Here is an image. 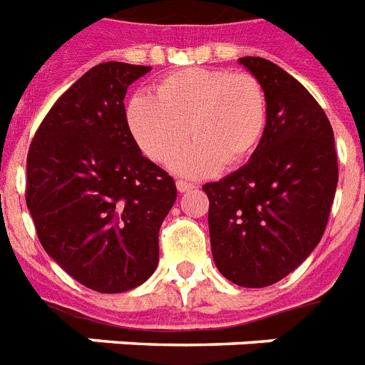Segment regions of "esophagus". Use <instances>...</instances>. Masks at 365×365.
<instances>
[{"label": "esophagus", "mask_w": 365, "mask_h": 365, "mask_svg": "<svg viewBox=\"0 0 365 365\" xmlns=\"http://www.w3.org/2000/svg\"><path fill=\"white\" fill-rule=\"evenodd\" d=\"M192 188H194V185H192V182H188V180H177V190H179L180 194L190 192Z\"/></svg>", "instance_id": "obj_1"}]
</instances>
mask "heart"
Returning <instances> with one entry per match:
<instances>
[{
	"label": "heart",
	"instance_id": "b5f03b06",
	"mask_svg": "<svg viewBox=\"0 0 365 365\" xmlns=\"http://www.w3.org/2000/svg\"><path fill=\"white\" fill-rule=\"evenodd\" d=\"M126 118L137 145L158 164L171 162L194 137L173 169L203 177L255 153L265 132L267 98L249 73L188 67L160 81L154 98L133 96Z\"/></svg>",
	"mask_w": 365,
	"mask_h": 365
}]
</instances>
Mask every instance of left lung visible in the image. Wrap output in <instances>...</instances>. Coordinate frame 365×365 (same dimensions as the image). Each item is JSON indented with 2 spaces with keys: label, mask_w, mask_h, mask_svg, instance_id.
<instances>
[{
  "label": "left lung",
  "mask_w": 365,
  "mask_h": 365,
  "mask_svg": "<svg viewBox=\"0 0 365 365\" xmlns=\"http://www.w3.org/2000/svg\"><path fill=\"white\" fill-rule=\"evenodd\" d=\"M237 62L264 86L265 132L243 168L203 190L215 265L239 287L264 288L320 243L337 188V154L330 120L303 84L265 58Z\"/></svg>",
  "instance_id": "8db88e82"
}]
</instances>
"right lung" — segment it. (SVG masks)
Returning <instances> with one entry per match:
<instances>
[{
  "instance_id": "right-lung-1",
  "label": "right lung",
  "mask_w": 365,
  "mask_h": 365,
  "mask_svg": "<svg viewBox=\"0 0 365 365\" xmlns=\"http://www.w3.org/2000/svg\"><path fill=\"white\" fill-rule=\"evenodd\" d=\"M148 66L105 62L52 105L28 153L26 203L43 249L101 294L132 290L158 265L173 179L141 154L128 126V86Z\"/></svg>"
}]
</instances>
